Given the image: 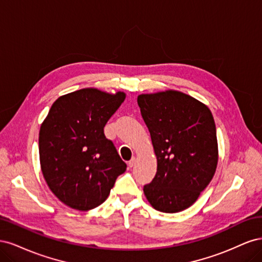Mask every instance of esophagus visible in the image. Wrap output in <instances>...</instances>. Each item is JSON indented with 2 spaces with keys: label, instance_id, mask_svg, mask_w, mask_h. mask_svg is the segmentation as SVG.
<instances>
[{
  "label": "esophagus",
  "instance_id": "esophagus-1",
  "mask_svg": "<svg viewBox=\"0 0 262 262\" xmlns=\"http://www.w3.org/2000/svg\"><path fill=\"white\" fill-rule=\"evenodd\" d=\"M134 164H136V157H132L131 160L129 161V166H130V167H133Z\"/></svg>",
  "mask_w": 262,
  "mask_h": 262
}]
</instances>
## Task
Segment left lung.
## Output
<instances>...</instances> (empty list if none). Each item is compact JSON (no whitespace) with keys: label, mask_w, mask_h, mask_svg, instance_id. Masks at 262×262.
Instances as JSON below:
<instances>
[{"label":"left lung","mask_w":262,"mask_h":262,"mask_svg":"<svg viewBox=\"0 0 262 262\" xmlns=\"http://www.w3.org/2000/svg\"><path fill=\"white\" fill-rule=\"evenodd\" d=\"M138 105L157 158L156 175L144 186V194L157 211H184L215 173L219 150L212 113L177 91L139 95Z\"/></svg>","instance_id":"1"}]
</instances>
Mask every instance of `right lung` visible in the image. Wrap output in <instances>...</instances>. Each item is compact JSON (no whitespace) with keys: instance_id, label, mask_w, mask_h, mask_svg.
I'll list each match as a JSON object with an SVG mask.
<instances>
[{"instance_id":"add662e5","label":"right lung","mask_w":262,"mask_h":262,"mask_svg":"<svg viewBox=\"0 0 262 262\" xmlns=\"http://www.w3.org/2000/svg\"><path fill=\"white\" fill-rule=\"evenodd\" d=\"M125 98L96 89L59 97L39 131V156L47 185L68 207L89 211L104 202L126 164L104 128Z\"/></svg>"}]
</instances>
